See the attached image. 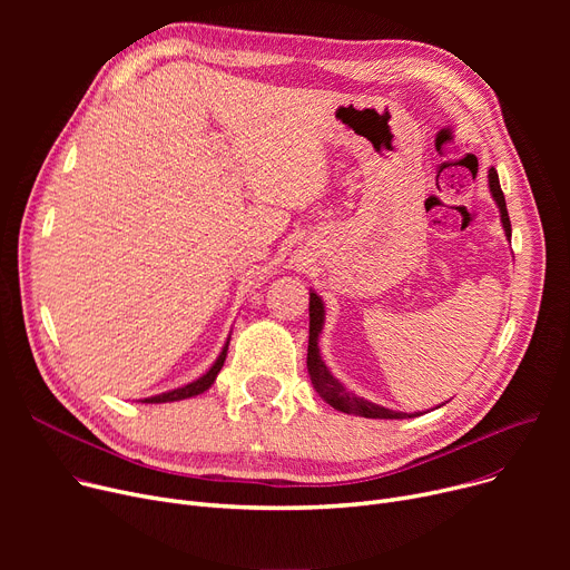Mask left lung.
<instances>
[{
  "label": "left lung",
  "instance_id": "1",
  "mask_svg": "<svg viewBox=\"0 0 570 570\" xmlns=\"http://www.w3.org/2000/svg\"><path fill=\"white\" fill-rule=\"evenodd\" d=\"M488 185H490V194L499 207V217H501V226L505 233V239H511V219H508V209H505V198L499 185V175L494 168L488 170ZM325 323V305L321 297L309 291V348H307V372L312 379L314 391L321 395V400H325L333 409L348 413V415H361V417H385V421H400V417H413L421 413H404V411H393L385 409L381 404H374L365 397H357L355 393L346 391V387L340 383V379L333 376V372L325 367L323 357H321V348H318V335L323 331Z\"/></svg>",
  "mask_w": 570,
  "mask_h": 570
}]
</instances>
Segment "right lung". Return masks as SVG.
Listing matches in <instances>:
<instances>
[{
  "label": "right lung",
  "instance_id": "obj_1",
  "mask_svg": "<svg viewBox=\"0 0 570 570\" xmlns=\"http://www.w3.org/2000/svg\"><path fill=\"white\" fill-rule=\"evenodd\" d=\"M228 340H230V337H228ZM226 351H228V342L224 344V348H222V353H219L217 361L213 363V367H209V370H207L203 376H198L196 381H191V383H187V385H183V387H175V391H168V393L155 395V397H145V400H140V402H145V404H164V402H179V400H189V397H196V395L205 393L207 387H213V383H215L217 374L222 372V367H224V361H226Z\"/></svg>",
  "mask_w": 570,
  "mask_h": 570
}]
</instances>
